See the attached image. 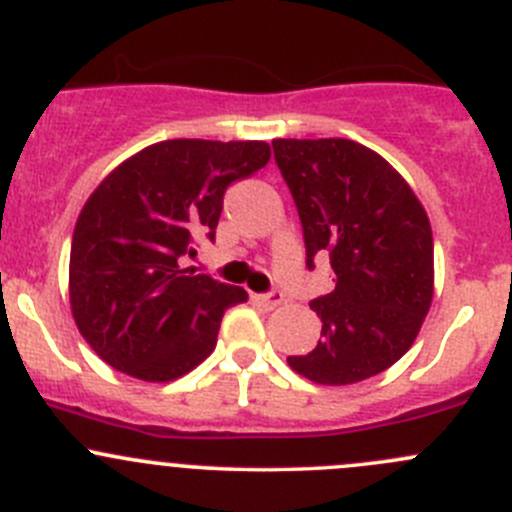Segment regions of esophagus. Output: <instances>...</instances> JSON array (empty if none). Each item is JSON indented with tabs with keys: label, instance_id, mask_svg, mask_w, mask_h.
<instances>
[{
	"label": "esophagus",
	"instance_id": "obj_1",
	"mask_svg": "<svg viewBox=\"0 0 512 512\" xmlns=\"http://www.w3.org/2000/svg\"><path fill=\"white\" fill-rule=\"evenodd\" d=\"M252 299H255L257 304H262L265 309H275L277 304H282V299H285V297H282V292H277V289H275V292L252 294Z\"/></svg>",
	"mask_w": 512,
	"mask_h": 512
}]
</instances>
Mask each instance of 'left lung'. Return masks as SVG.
<instances>
[{
    "mask_svg": "<svg viewBox=\"0 0 512 512\" xmlns=\"http://www.w3.org/2000/svg\"><path fill=\"white\" fill-rule=\"evenodd\" d=\"M307 267L329 255L334 292L309 302L322 339L287 364L314 384L381 374L411 349L433 299V235L414 190L379 153L347 138H277Z\"/></svg>",
    "mask_w": 512,
    "mask_h": 512,
    "instance_id": "8db88e82",
    "label": "left lung"
}]
</instances>
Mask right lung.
Here are the masks:
<instances>
[{
	"mask_svg": "<svg viewBox=\"0 0 512 512\" xmlns=\"http://www.w3.org/2000/svg\"><path fill=\"white\" fill-rule=\"evenodd\" d=\"M265 141L175 138L113 168L86 200L71 240L69 299L81 337L113 369L173 381L213 354L242 287L183 267L215 237L227 185L265 168Z\"/></svg>",
	"mask_w": 512,
	"mask_h": 512,
	"instance_id": "add662e5",
	"label": "right lung"
}]
</instances>
